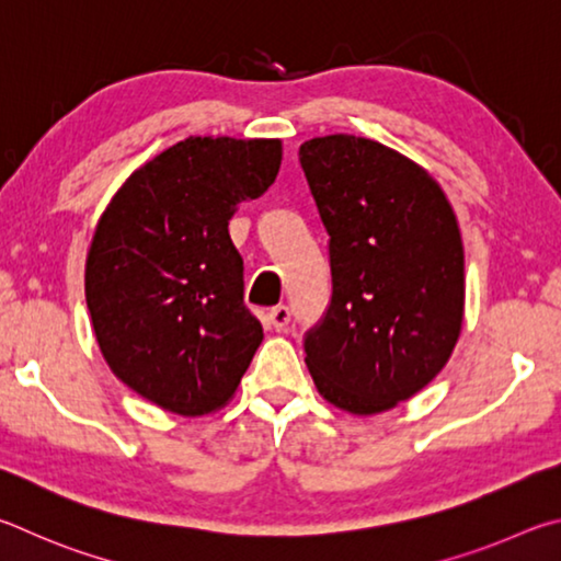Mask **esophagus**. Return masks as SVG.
<instances>
[{"instance_id": "34e87169", "label": "esophagus", "mask_w": 561, "mask_h": 561, "mask_svg": "<svg viewBox=\"0 0 561 561\" xmlns=\"http://www.w3.org/2000/svg\"><path fill=\"white\" fill-rule=\"evenodd\" d=\"M265 320H268V325L275 328V330H286L288 322H290V308L288 306H275V308L268 310Z\"/></svg>"}]
</instances>
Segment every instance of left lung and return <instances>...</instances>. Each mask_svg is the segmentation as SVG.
<instances>
[{"label":"left lung","mask_w":561,"mask_h":561,"mask_svg":"<svg viewBox=\"0 0 561 561\" xmlns=\"http://www.w3.org/2000/svg\"><path fill=\"white\" fill-rule=\"evenodd\" d=\"M298 154L332 271L306 365L330 404L379 414L424 389L458 342L466 275L456 214L424 167L367 137H312Z\"/></svg>","instance_id":"8db88e82"}]
</instances>
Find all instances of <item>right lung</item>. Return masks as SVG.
<instances>
[{
	"label": "right lung",
	"instance_id": "right-lung-1",
	"mask_svg": "<svg viewBox=\"0 0 561 561\" xmlns=\"http://www.w3.org/2000/svg\"><path fill=\"white\" fill-rule=\"evenodd\" d=\"M280 160V140L186 137L127 176L95 226L85 302L98 347L164 411L221 409L261 345L229 219L268 190Z\"/></svg>",
	"mask_w": 561,
	"mask_h": 561
}]
</instances>
